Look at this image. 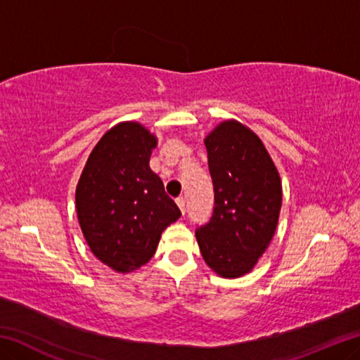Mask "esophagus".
Listing matches in <instances>:
<instances>
[{"label": "esophagus", "mask_w": 360, "mask_h": 360, "mask_svg": "<svg viewBox=\"0 0 360 360\" xmlns=\"http://www.w3.org/2000/svg\"><path fill=\"white\" fill-rule=\"evenodd\" d=\"M176 205H178V208L181 210L182 216H184L186 214V200L184 198H178V200H176Z\"/></svg>", "instance_id": "obj_1"}]
</instances>
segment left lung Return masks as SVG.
I'll return each instance as SVG.
<instances>
[{
	"mask_svg": "<svg viewBox=\"0 0 360 360\" xmlns=\"http://www.w3.org/2000/svg\"><path fill=\"white\" fill-rule=\"evenodd\" d=\"M205 146L216 206L195 236L216 275L241 278L252 271L275 235L281 178L262 139L238 120L217 124L205 136Z\"/></svg>",
	"mask_w": 360,
	"mask_h": 360,
	"instance_id": "obj_1",
	"label": "left lung"
}]
</instances>
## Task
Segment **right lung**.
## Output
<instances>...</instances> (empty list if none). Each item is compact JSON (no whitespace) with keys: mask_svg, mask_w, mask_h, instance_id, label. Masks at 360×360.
<instances>
[{"mask_svg":"<svg viewBox=\"0 0 360 360\" xmlns=\"http://www.w3.org/2000/svg\"><path fill=\"white\" fill-rule=\"evenodd\" d=\"M157 136L120 122L90 152L76 186V212L90 251L117 273L148 264L162 231L181 217L149 167Z\"/></svg>","mask_w":360,"mask_h":360,"instance_id":"1","label":"right lung"}]
</instances>
